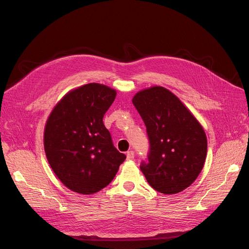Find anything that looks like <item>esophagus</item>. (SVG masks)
Returning a JSON list of instances; mask_svg holds the SVG:
<instances>
[{
	"label": "esophagus",
	"mask_w": 249,
	"mask_h": 249,
	"mask_svg": "<svg viewBox=\"0 0 249 249\" xmlns=\"http://www.w3.org/2000/svg\"><path fill=\"white\" fill-rule=\"evenodd\" d=\"M126 159L127 160H133L134 159V152H133V150H129V152L126 153Z\"/></svg>",
	"instance_id": "34e87169"
}]
</instances>
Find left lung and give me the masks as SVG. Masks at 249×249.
I'll list each match as a JSON object with an SVG mask.
<instances>
[{
	"instance_id": "8db88e82",
	"label": "left lung",
	"mask_w": 249,
	"mask_h": 249,
	"mask_svg": "<svg viewBox=\"0 0 249 249\" xmlns=\"http://www.w3.org/2000/svg\"><path fill=\"white\" fill-rule=\"evenodd\" d=\"M146 126L148 162L140 169L148 184L164 194L189 187L206 162L208 141L198 120L168 89H143L132 100Z\"/></svg>"
}]
</instances>
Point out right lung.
<instances>
[{
    "label": "right lung",
    "instance_id": "right-lung-1",
    "mask_svg": "<svg viewBox=\"0 0 249 249\" xmlns=\"http://www.w3.org/2000/svg\"><path fill=\"white\" fill-rule=\"evenodd\" d=\"M115 96L114 89L89 83L67 92L47 120L43 135L47 159L71 191L93 194L102 190L125 160L103 123Z\"/></svg>",
    "mask_w": 249,
    "mask_h": 249
}]
</instances>
